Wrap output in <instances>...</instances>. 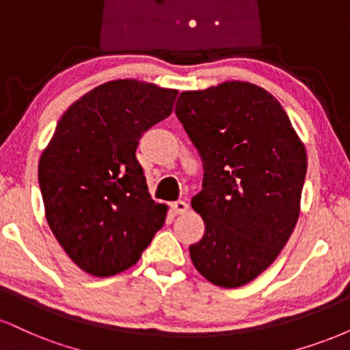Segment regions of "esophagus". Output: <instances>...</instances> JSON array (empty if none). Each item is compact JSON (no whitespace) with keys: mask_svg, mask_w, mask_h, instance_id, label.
Instances as JSON below:
<instances>
[{"mask_svg":"<svg viewBox=\"0 0 350 350\" xmlns=\"http://www.w3.org/2000/svg\"><path fill=\"white\" fill-rule=\"evenodd\" d=\"M171 211L174 215H183L189 211V204L184 202V200H176V202L171 204Z\"/></svg>","mask_w":350,"mask_h":350,"instance_id":"1","label":"esophagus"}]
</instances>
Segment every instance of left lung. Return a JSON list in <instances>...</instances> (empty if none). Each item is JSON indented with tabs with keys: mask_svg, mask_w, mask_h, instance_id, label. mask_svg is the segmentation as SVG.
<instances>
[{
	"mask_svg": "<svg viewBox=\"0 0 350 350\" xmlns=\"http://www.w3.org/2000/svg\"><path fill=\"white\" fill-rule=\"evenodd\" d=\"M176 115L206 167L204 189L191 200L206 234L189 248L191 260L215 286H243L295 230L306 148L278 100L250 82L183 92Z\"/></svg>",
	"mask_w": 350,
	"mask_h": 350,
	"instance_id": "1",
	"label": "left lung"
}]
</instances>
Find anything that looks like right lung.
I'll list each match as a JSON object with an SVG mask.
<instances>
[{"instance_id":"add662e5","label":"right lung","mask_w":350,"mask_h":350,"mask_svg":"<svg viewBox=\"0 0 350 350\" xmlns=\"http://www.w3.org/2000/svg\"><path fill=\"white\" fill-rule=\"evenodd\" d=\"M178 90L136 79L92 88L67 108L39 159L52 234L88 275L105 278L138 262L163 227L166 204L148 192L135 151L171 115Z\"/></svg>"}]
</instances>
